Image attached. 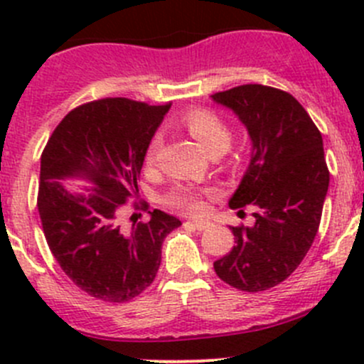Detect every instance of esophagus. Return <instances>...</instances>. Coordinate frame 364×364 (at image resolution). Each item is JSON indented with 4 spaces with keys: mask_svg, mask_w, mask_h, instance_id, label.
Returning <instances> with one entry per match:
<instances>
[{
    "mask_svg": "<svg viewBox=\"0 0 364 364\" xmlns=\"http://www.w3.org/2000/svg\"><path fill=\"white\" fill-rule=\"evenodd\" d=\"M186 223L192 227H196L197 230H208L213 227V223L208 222V220H190V222H186Z\"/></svg>",
    "mask_w": 364,
    "mask_h": 364,
    "instance_id": "1",
    "label": "esophagus"
}]
</instances>
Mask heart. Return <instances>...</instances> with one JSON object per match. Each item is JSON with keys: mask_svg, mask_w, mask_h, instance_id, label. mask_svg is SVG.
I'll list each match as a JSON object with an SVG mask.
<instances>
[{"mask_svg": "<svg viewBox=\"0 0 364 364\" xmlns=\"http://www.w3.org/2000/svg\"><path fill=\"white\" fill-rule=\"evenodd\" d=\"M181 124L209 155L218 151L223 153L230 146V139H232L230 128L211 109H192L181 117ZM160 146L161 135L155 134L146 149V165L155 164ZM204 193V190L193 188V186H178L167 196V204L186 213H203L205 205Z\"/></svg>", "mask_w": 364, "mask_h": 364, "instance_id": "b5f03b06", "label": "heart"}]
</instances>
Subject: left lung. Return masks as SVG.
Returning a JSON list of instances; mask_svg holds the SVG:
<instances>
[{
	"instance_id": "1",
	"label": "left lung",
	"mask_w": 364,
	"mask_h": 364,
	"mask_svg": "<svg viewBox=\"0 0 364 364\" xmlns=\"http://www.w3.org/2000/svg\"><path fill=\"white\" fill-rule=\"evenodd\" d=\"M211 97L252 139L250 165L229 205H255V223L232 227L236 245L213 266L230 287L267 291L294 273L317 236L329 186L322 135L287 91L243 84Z\"/></svg>"
}]
</instances>
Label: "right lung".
Listing matches in <instances>:
<instances>
[{
    "instance_id": "1",
    "label": "right lung",
    "mask_w": 364,
    "mask_h": 364,
    "mask_svg": "<svg viewBox=\"0 0 364 364\" xmlns=\"http://www.w3.org/2000/svg\"><path fill=\"white\" fill-rule=\"evenodd\" d=\"M168 109L121 97L87 102L61 119L43 148L36 205L47 245L70 280L97 299L124 303L146 291L165 236L181 225L160 209L130 230L119 222ZM67 177L90 178L95 188L70 194L59 183Z\"/></svg>"
}]
</instances>
